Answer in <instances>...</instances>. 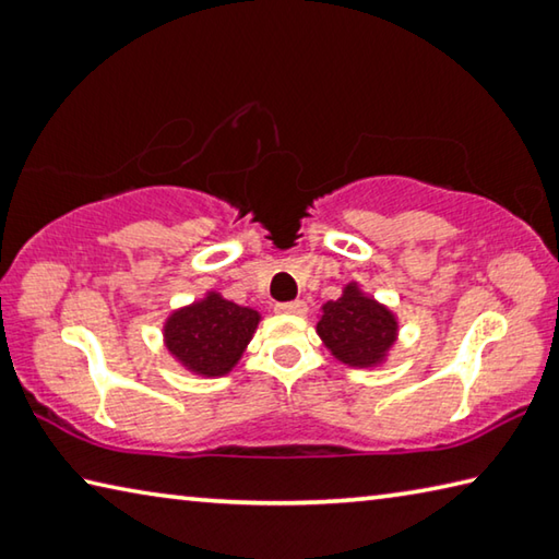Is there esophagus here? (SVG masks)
Segmentation results:
<instances>
[{
    "label": "esophagus",
    "instance_id": "1",
    "mask_svg": "<svg viewBox=\"0 0 559 559\" xmlns=\"http://www.w3.org/2000/svg\"><path fill=\"white\" fill-rule=\"evenodd\" d=\"M276 310L283 316H306L308 306H306V300H290V302H278Z\"/></svg>",
    "mask_w": 559,
    "mask_h": 559
}]
</instances>
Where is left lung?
<instances>
[{
	"mask_svg": "<svg viewBox=\"0 0 559 559\" xmlns=\"http://www.w3.org/2000/svg\"><path fill=\"white\" fill-rule=\"evenodd\" d=\"M318 335L330 355L347 367L382 365L400 335V323L384 302L347 283L343 296L320 308Z\"/></svg>",
	"mask_w": 559,
	"mask_h": 559,
	"instance_id": "left-lung-1",
	"label": "left lung"
}]
</instances>
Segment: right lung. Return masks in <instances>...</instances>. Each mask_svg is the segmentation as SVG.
<instances>
[{
	"label": "right lung",
	"mask_w": 559,
	"mask_h": 559,
	"mask_svg": "<svg viewBox=\"0 0 559 559\" xmlns=\"http://www.w3.org/2000/svg\"><path fill=\"white\" fill-rule=\"evenodd\" d=\"M259 323V310L210 290L204 298L173 310L163 325V337L167 353L185 370L200 377H224L239 365Z\"/></svg>",
	"instance_id": "1"
}]
</instances>
